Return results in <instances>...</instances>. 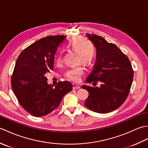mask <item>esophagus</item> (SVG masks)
Instances as JSON below:
<instances>
[{
	"instance_id": "esophagus-1",
	"label": "esophagus",
	"mask_w": 148,
	"mask_h": 148,
	"mask_svg": "<svg viewBox=\"0 0 148 148\" xmlns=\"http://www.w3.org/2000/svg\"><path fill=\"white\" fill-rule=\"evenodd\" d=\"M72 87H73V89H79L81 86L79 85H77V84H72Z\"/></svg>"
}]
</instances>
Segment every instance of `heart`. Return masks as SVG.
I'll list each match as a JSON object with an SVG mask.
<instances>
[{"mask_svg": "<svg viewBox=\"0 0 148 148\" xmlns=\"http://www.w3.org/2000/svg\"><path fill=\"white\" fill-rule=\"evenodd\" d=\"M67 48L76 53V62H81L85 65L92 64L95 55V48L89 40H84L83 37L74 36L69 40ZM57 63L62 62V55L59 54L56 58ZM83 73V67L81 64L69 69L65 76L68 79L78 81Z\"/></svg>", "mask_w": 148, "mask_h": 148, "instance_id": "1", "label": "heart"}]
</instances>
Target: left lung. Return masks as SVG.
<instances>
[{
  "instance_id": "left-lung-1",
  "label": "left lung",
  "mask_w": 148,
  "mask_h": 148,
  "mask_svg": "<svg viewBox=\"0 0 148 148\" xmlns=\"http://www.w3.org/2000/svg\"><path fill=\"white\" fill-rule=\"evenodd\" d=\"M86 36L95 46L97 60L86 82L101 83L100 87L83 85L89 93L84 106L92 111L107 113L118 108L129 94L134 71L129 59L114 44L95 34Z\"/></svg>"
}]
</instances>
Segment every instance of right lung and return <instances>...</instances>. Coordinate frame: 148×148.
Returning <instances> with one entry per match:
<instances>
[{
	"instance_id": "1",
	"label": "right lung",
	"mask_w": 148,
	"mask_h": 148,
	"mask_svg": "<svg viewBox=\"0 0 148 148\" xmlns=\"http://www.w3.org/2000/svg\"><path fill=\"white\" fill-rule=\"evenodd\" d=\"M65 36L40 39L22 51L16 62L11 86L20 104L36 117L46 116L57 108L64 96L72 90L69 81H60L55 88L45 74L53 69L55 53Z\"/></svg>"
}]
</instances>
